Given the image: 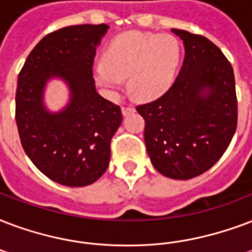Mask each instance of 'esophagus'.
Segmentation results:
<instances>
[{"label":"esophagus","instance_id":"1","mask_svg":"<svg viewBox=\"0 0 252 252\" xmlns=\"http://www.w3.org/2000/svg\"><path fill=\"white\" fill-rule=\"evenodd\" d=\"M122 112L124 116H126V115H129V113L134 112V107H132V105H123Z\"/></svg>","mask_w":252,"mask_h":252}]
</instances>
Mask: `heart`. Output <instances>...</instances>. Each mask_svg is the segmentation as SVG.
I'll list each match as a JSON object with an SVG mask.
<instances>
[{"label": "heart", "mask_w": 252, "mask_h": 252, "mask_svg": "<svg viewBox=\"0 0 252 252\" xmlns=\"http://www.w3.org/2000/svg\"><path fill=\"white\" fill-rule=\"evenodd\" d=\"M180 61L181 46L173 35L126 32L109 42L94 74L111 92L120 90L128 76L134 96L155 99L170 88Z\"/></svg>", "instance_id": "obj_1"}]
</instances>
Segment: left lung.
Segmentation results:
<instances>
[{"label": "left lung", "instance_id": "1", "mask_svg": "<svg viewBox=\"0 0 252 252\" xmlns=\"http://www.w3.org/2000/svg\"><path fill=\"white\" fill-rule=\"evenodd\" d=\"M185 59L172 87L136 107L145 120L144 141L157 172L190 180L216 164L233 140L238 100L231 63L206 36L172 29Z\"/></svg>", "mask_w": 252, "mask_h": 252}]
</instances>
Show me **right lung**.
<instances>
[{"label": "right lung", "instance_id": "add662e5", "mask_svg": "<svg viewBox=\"0 0 252 252\" xmlns=\"http://www.w3.org/2000/svg\"><path fill=\"white\" fill-rule=\"evenodd\" d=\"M108 25H75L47 34L18 74L15 123L25 153L45 176L70 188L91 185L104 174L122 109L96 92L94 59ZM51 77L69 84L66 109L50 114L43 88Z\"/></svg>", "mask_w": 252, "mask_h": 252}]
</instances>
